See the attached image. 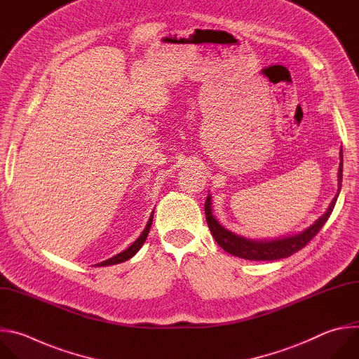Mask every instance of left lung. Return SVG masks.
Listing matches in <instances>:
<instances>
[{
  "mask_svg": "<svg viewBox=\"0 0 359 359\" xmlns=\"http://www.w3.org/2000/svg\"><path fill=\"white\" fill-rule=\"evenodd\" d=\"M341 161H339V168H338V192L332 202L330 203L327 212L323 215V217L313 224L310 228H307L304 232L290 236V238H283V239H276V241H250L241 238L225 228H222L218 221L213 218L212 215V208H210V196L208 195L205 201V217L206 222L209 226L210 233L213 235L217 243L228 253L246 259V260H277L283 257H289L294 255L296 252L302 250L324 226L327 219L330 218V215L335 206L339 189H341V181H342V153L339 154Z\"/></svg>",
  "mask_w": 359,
  "mask_h": 359,
  "instance_id": "obj_1",
  "label": "left lung"
}]
</instances>
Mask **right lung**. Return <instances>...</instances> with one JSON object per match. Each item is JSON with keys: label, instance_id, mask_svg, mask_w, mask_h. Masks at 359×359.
Wrapping results in <instances>:
<instances>
[{"label": "right lung", "instance_id": "add662e5", "mask_svg": "<svg viewBox=\"0 0 359 359\" xmlns=\"http://www.w3.org/2000/svg\"><path fill=\"white\" fill-rule=\"evenodd\" d=\"M154 213V212H153ZM153 213H151V217H150V219H149V222H147V225H146V229L142 231V233L140 235V238L130 246V248H127L124 252H121V253H118V255H116V256H113V257H110L109 260H104V262H102V263H97V264H95V266H97V267H102V266H110V264H117V263H121V262H126V260H128L130 257H133L138 250H140V248L142 246V243L146 242V239H147V235H149V232H150V228H151V224H153Z\"/></svg>", "mask_w": 359, "mask_h": 359}]
</instances>
